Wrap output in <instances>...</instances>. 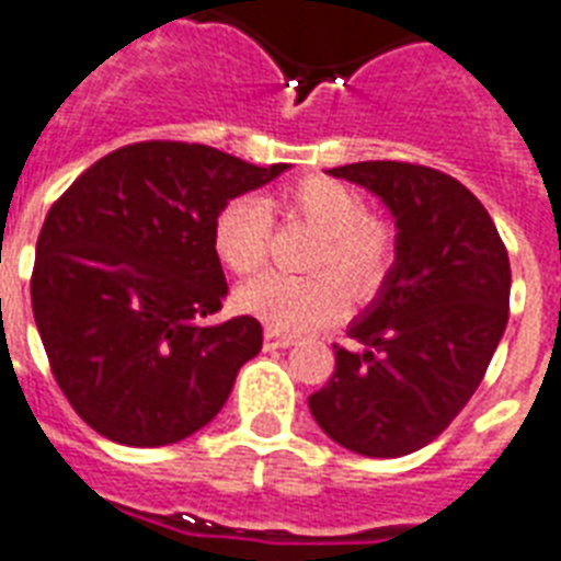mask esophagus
I'll list each match as a JSON object with an SVG mask.
<instances>
[{"instance_id":"1","label":"esophagus","mask_w":561,"mask_h":561,"mask_svg":"<svg viewBox=\"0 0 561 561\" xmlns=\"http://www.w3.org/2000/svg\"><path fill=\"white\" fill-rule=\"evenodd\" d=\"M288 345H294V336L282 334V331H276V328H267V331H265V348H267V352H273V348H288Z\"/></svg>"}]
</instances>
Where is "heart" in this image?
<instances>
[{
    "label": "heart",
    "instance_id": "obj_1",
    "mask_svg": "<svg viewBox=\"0 0 561 561\" xmlns=\"http://www.w3.org/2000/svg\"><path fill=\"white\" fill-rule=\"evenodd\" d=\"M273 216L296 218L320 233L308 259L317 273H265L241 285L236 305L244 313L285 334H305L343 313L345 290L354 299H368L383 288L398 256L394 227L368 213L366 198L331 175L296 178L265 202L230 198L209 233L218 262L239 276L256 273L267 259Z\"/></svg>",
    "mask_w": 561,
    "mask_h": 561
}]
</instances>
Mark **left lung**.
I'll return each mask as SVG.
<instances>
[{"instance_id": "left-lung-1", "label": "left lung", "mask_w": 561, "mask_h": 561, "mask_svg": "<svg viewBox=\"0 0 561 561\" xmlns=\"http://www.w3.org/2000/svg\"><path fill=\"white\" fill-rule=\"evenodd\" d=\"M331 175L380 195L398 218L383 294L334 345V375L308 398L328 438L368 458L435 440L484 380L507 328L510 259L476 195L440 170L359 161Z\"/></svg>"}]
</instances>
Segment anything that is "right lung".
Here are the masks:
<instances>
[{"mask_svg":"<svg viewBox=\"0 0 561 561\" xmlns=\"http://www.w3.org/2000/svg\"><path fill=\"white\" fill-rule=\"evenodd\" d=\"M285 170L144 140L91 163L51 204L31 273L34 320L54 380L103 438L178 444L221 412L262 352V325L207 322L227 294L213 218Z\"/></svg>","mask_w":561,"mask_h":561,"instance_id":"1","label":"right lung"}]
</instances>
